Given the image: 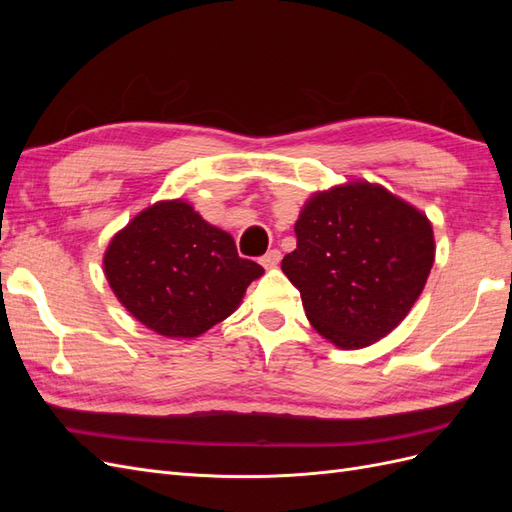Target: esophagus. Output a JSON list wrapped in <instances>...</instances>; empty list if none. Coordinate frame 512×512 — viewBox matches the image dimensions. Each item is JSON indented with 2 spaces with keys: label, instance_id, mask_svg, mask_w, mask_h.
Wrapping results in <instances>:
<instances>
[{
  "label": "esophagus",
  "instance_id": "esophagus-1",
  "mask_svg": "<svg viewBox=\"0 0 512 512\" xmlns=\"http://www.w3.org/2000/svg\"><path fill=\"white\" fill-rule=\"evenodd\" d=\"M280 260H282V254H280V250H271V252H267L265 256L260 258L262 267H265V269H275L277 265H280Z\"/></svg>",
  "mask_w": 512,
  "mask_h": 512
}]
</instances>
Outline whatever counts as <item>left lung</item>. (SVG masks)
Masks as SVG:
<instances>
[{"mask_svg": "<svg viewBox=\"0 0 512 512\" xmlns=\"http://www.w3.org/2000/svg\"><path fill=\"white\" fill-rule=\"evenodd\" d=\"M294 235L297 250L282 271L312 327L342 350L389 335L421 297L436 258L427 215L365 179L314 192Z\"/></svg>", "mask_w": 512, "mask_h": 512, "instance_id": "8db88e82", "label": "left lung"}]
</instances>
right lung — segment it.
<instances>
[{"instance_id": "obj_1", "label": "right lung", "mask_w": 512, "mask_h": 512, "mask_svg": "<svg viewBox=\"0 0 512 512\" xmlns=\"http://www.w3.org/2000/svg\"><path fill=\"white\" fill-rule=\"evenodd\" d=\"M102 267L117 301L153 333L192 339L226 320L265 273L188 200H158L115 232Z\"/></svg>"}]
</instances>
